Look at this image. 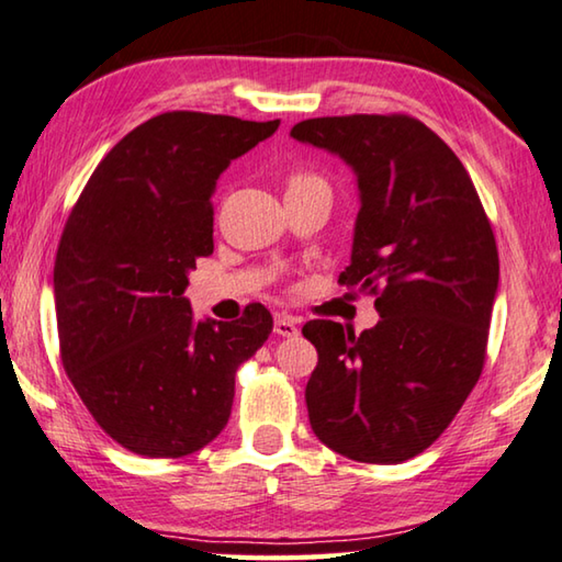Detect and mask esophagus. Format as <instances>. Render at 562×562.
Here are the masks:
<instances>
[{
  "mask_svg": "<svg viewBox=\"0 0 562 562\" xmlns=\"http://www.w3.org/2000/svg\"><path fill=\"white\" fill-rule=\"evenodd\" d=\"M274 333H278L280 337H295V335H300L297 319L290 317V315H278V317H274Z\"/></svg>",
  "mask_w": 562,
  "mask_h": 562,
  "instance_id": "esophagus-1",
  "label": "esophagus"
}]
</instances>
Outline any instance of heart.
I'll return each mask as SVG.
<instances>
[{
  "label": "heart",
  "mask_w": 562,
  "mask_h": 562,
  "mask_svg": "<svg viewBox=\"0 0 562 562\" xmlns=\"http://www.w3.org/2000/svg\"><path fill=\"white\" fill-rule=\"evenodd\" d=\"M307 180H315V177H307V175H297V177H292L290 180V184H297V182H307ZM288 184V187H290Z\"/></svg>",
  "instance_id": "obj_1"
}]
</instances>
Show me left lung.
Listing matches in <instances>:
<instances>
[{"mask_svg":"<svg viewBox=\"0 0 562 562\" xmlns=\"http://www.w3.org/2000/svg\"><path fill=\"white\" fill-rule=\"evenodd\" d=\"M290 137L355 172L345 288L378 295V325L355 335L313 319L305 400L317 440L393 465L440 438L483 372L501 262L483 204L456 153L407 114L317 117Z\"/></svg>","mask_w":562,"mask_h":562,"instance_id":"left-lung-1","label":"left lung"}]
</instances>
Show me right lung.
Returning <instances> with one entry per match:
<instances>
[{"mask_svg":"<svg viewBox=\"0 0 562 562\" xmlns=\"http://www.w3.org/2000/svg\"><path fill=\"white\" fill-rule=\"evenodd\" d=\"M280 120L165 112L122 137L89 177L55 260L61 362L102 430L145 458H182L229 420L235 372L272 333L194 319L184 297L212 255V194L229 162Z\"/></svg>","mask_w":562,"mask_h":562,"instance_id":"add662e5","label":"right lung"}]
</instances>
